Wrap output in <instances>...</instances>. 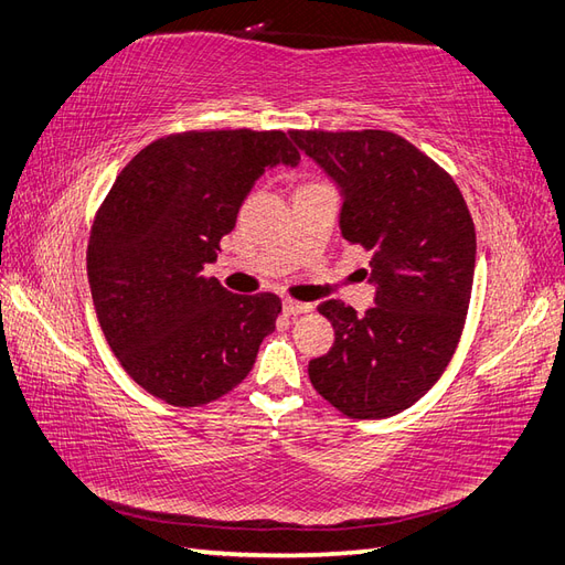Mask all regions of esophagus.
Here are the masks:
<instances>
[{
    "instance_id": "1",
    "label": "esophagus",
    "mask_w": 565,
    "mask_h": 565,
    "mask_svg": "<svg viewBox=\"0 0 565 565\" xmlns=\"http://www.w3.org/2000/svg\"><path fill=\"white\" fill-rule=\"evenodd\" d=\"M282 309L287 317H297V315H307V311L311 309V305L307 302H297V299H285L282 302Z\"/></svg>"
}]
</instances>
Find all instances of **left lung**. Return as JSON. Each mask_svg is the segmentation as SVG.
<instances>
[{"instance_id": "1", "label": "left lung", "mask_w": 565, "mask_h": 565, "mask_svg": "<svg viewBox=\"0 0 565 565\" xmlns=\"http://www.w3.org/2000/svg\"><path fill=\"white\" fill-rule=\"evenodd\" d=\"M290 137L341 191L343 242L370 250L377 305L362 317L341 299L319 305L335 341L309 362V380L350 418L396 416L428 394L457 350L476 266L469 207L452 177L401 135Z\"/></svg>"}]
</instances>
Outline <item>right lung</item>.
Returning <instances> with one entry per match:
<instances>
[{
  "label": "right lung",
  "mask_w": 565,
  "mask_h": 565,
  "mask_svg": "<svg viewBox=\"0 0 565 565\" xmlns=\"http://www.w3.org/2000/svg\"><path fill=\"white\" fill-rule=\"evenodd\" d=\"M297 167L280 130L161 137L135 154L98 207L86 270L98 323L122 370L171 406H203L250 372L280 297L205 278L263 171Z\"/></svg>",
  "instance_id": "obj_1"
}]
</instances>
